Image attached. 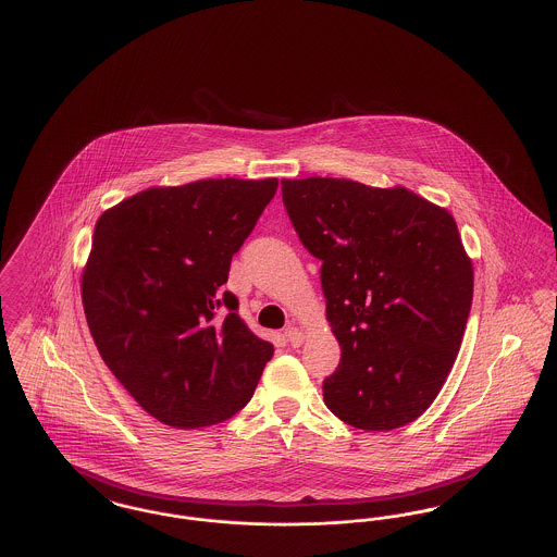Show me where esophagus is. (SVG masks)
<instances>
[{
    "label": "esophagus",
    "instance_id": "1",
    "mask_svg": "<svg viewBox=\"0 0 557 557\" xmlns=\"http://www.w3.org/2000/svg\"><path fill=\"white\" fill-rule=\"evenodd\" d=\"M286 339L293 347H299L300 343L305 342V333L297 326H290V329H286Z\"/></svg>",
    "mask_w": 557,
    "mask_h": 557
}]
</instances>
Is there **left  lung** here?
<instances>
[{
	"label": "left lung",
	"instance_id": "left-lung-1",
	"mask_svg": "<svg viewBox=\"0 0 557 557\" xmlns=\"http://www.w3.org/2000/svg\"><path fill=\"white\" fill-rule=\"evenodd\" d=\"M302 246L322 260L326 320L342 345L326 407L360 430L418 420L465 337L472 260L445 208L405 186L345 177L282 180Z\"/></svg>",
	"mask_w": 557,
	"mask_h": 557
}]
</instances>
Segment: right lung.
Listing matches in <instances>:
<instances>
[{"instance_id":"obj_1","label":"right lung","mask_w":557,"mask_h":557,"mask_svg":"<svg viewBox=\"0 0 557 557\" xmlns=\"http://www.w3.org/2000/svg\"><path fill=\"white\" fill-rule=\"evenodd\" d=\"M275 190L277 177L150 186L95 224L81 284L90 335L137 405L168 426L235 416L273 356L220 286Z\"/></svg>"}]
</instances>
